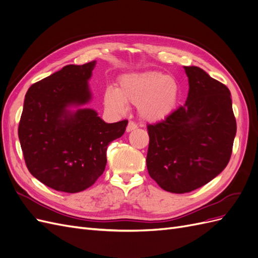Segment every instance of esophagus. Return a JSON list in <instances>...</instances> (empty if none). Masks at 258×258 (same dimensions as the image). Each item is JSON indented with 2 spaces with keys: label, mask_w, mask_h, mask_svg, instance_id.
Instances as JSON below:
<instances>
[{
  "label": "esophagus",
  "mask_w": 258,
  "mask_h": 258,
  "mask_svg": "<svg viewBox=\"0 0 258 258\" xmlns=\"http://www.w3.org/2000/svg\"><path fill=\"white\" fill-rule=\"evenodd\" d=\"M137 128H138V126H137V123H136V122H134V121H129L128 126H127V132H131L132 130H136Z\"/></svg>",
  "instance_id": "esophagus-1"
}]
</instances>
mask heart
Wrapping results in <instances>:
<instances>
[{
	"label": "heart",
	"mask_w": 258,
	"mask_h": 258,
	"mask_svg": "<svg viewBox=\"0 0 258 258\" xmlns=\"http://www.w3.org/2000/svg\"><path fill=\"white\" fill-rule=\"evenodd\" d=\"M178 86L172 76L159 72L134 73L122 76L117 89L108 87L104 104L111 111L122 114L126 103L135 104L139 115L147 121H159L174 111Z\"/></svg>",
	"instance_id": "obj_1"
}]
</instances>
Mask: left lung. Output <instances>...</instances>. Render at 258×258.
<instances>
[{
    "instance_id": "left-lung-1",
    "label": "left lung",
    "mask_w": 258,
    "mask_h": 258,
    "mask_svg": "<svg viewBox=\"0 0 258 258\" xmlns=\"http://www.w3.org/2000/svg\"><path fill=\"white\" fill-rule=\"evenodd\" d=\"M189 90L183 106L148 124L146 166L162 189L189 192L229 162L237 123L230 91L198 67H184Z\"/></svg>"
}]
</instances>
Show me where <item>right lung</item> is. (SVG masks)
I'll use <instances>...</instances> for the list:
<instances>
[{
    "instance_id": "add662e5",
    "label": "right lung",
    "mask_w": 258,
    "mask_h": 258,
    "mask_svg": "<svg viewBox=\"0 0 258 258\" xmlns=\"http://www.w3.org/2000/svg\"><path fill=\"white\" fill-rule=\"evenodd\" d=\"M96 61L69 64L28 89L18 127L26 165L38 181L64 192L95 184L106 166L107 145L128 120L107 123L92 108L88 81Z\"/></svg>"
}]
</instances>
